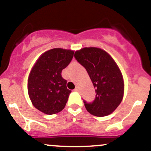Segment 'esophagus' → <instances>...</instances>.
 Returning a JSON list of instances; mask_svg holds the SVG:
<instances>
[{
    "label": "esophagus",
    "instance_id": "34e87169",
    "mask_svg": "<svg viewBox=\"0 0 151 151\" xmlns=\"http://www.w3.org/2000/svg\"><path fill=\"white\" fill-rule=\"evenodd\" d=\"M79 86H77L75 88V89H74V91H79Z\"/></svg>",
    "mask_w": 151,
    "mask_h": 151
}]
</instances>
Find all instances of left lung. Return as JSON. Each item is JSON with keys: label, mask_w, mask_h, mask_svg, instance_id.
<instances>
[{"label": "left lung", "mask_w": 151, "mask_h": 151, "mask_svg": "<svg viewBox=\"0 0 151 151\" xmlns=\"http://www.w3.org/2000/svg\"><path fill=\"white\" fill-rule=\"evenodd\" d=\"M74 57L86 70L96 92L93 102L83 101L87 111L97 117L110 115L124 96V79L117 63L110 54L96 47L77 50Z\"/></svg>", "instance_id": "left-lung-1"}]
</instances>
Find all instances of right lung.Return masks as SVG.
Segmentation results:
<instances>
[{
    "instance_id": "add662e5",
    "label": "right lung",
    "mask_w": 151,
    "mask_h": 151,
    "mask_svg": "<svg viewBox=\"0 0 151 151\" xmlns=\"http://www.w3.org/2000/svg\"><path fill=\"white\" fill-rule=\"evenodd\" d=\"M74 50L60 48L43 52L38 58L28 77L27 88L32 104L46 115L62 111L71 91L61 72L72 60Z\"/></svg>"
}]
</instances>
